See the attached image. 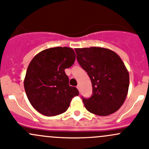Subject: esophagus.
Returning <instances> with one entry per match:
<instances>
[{
	"label": "esophagus",
	"instance_id": "esophagus-1",
	"mask_svg": "<svg viewBox=\"0 0 149 149\" xmlns=\"http://www.w3.org/2000/svg\"><path fill=\"white\" fill-rule=\"evenodd\" d=\"M76 87H77V88H78V89H79V91H80V90H81V86H80V85H78Z\"/></svg>",
	"mask_w": 149,
	"mask_h": 149
}]
</instances>
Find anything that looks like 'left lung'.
Masks as SVG:
<instances>
[{
	"mask_svg": "<svg viewBox=\"0 0 149 149\" xmlns=\"http://www.w3.org/2000/svg\"><path fill=\"white\" fill-rule=\"evenodd\" d=\"M79 65L92 84V95L81 97L86 109L100 116L114 113L125 100L129 73L121 58L106 48L91 47L75 49Z\"/></svg>",
	"mask_w": 149,
	"mask_h": 149,
	"instance_id": "obj_1",
	"label": "left lung"
}]
</instances>
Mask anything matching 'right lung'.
Here are the masks:
<instances>
[{
  "label": "right lung",
  "mask_w": 149,
  "mask_h": 149,
  "mask_svg": "<svg viewBox=\"0 0 149 149\" xmlns=\"http://www.w3.org/2000/svg\"><path fill=\"white\" fill-rule=\"evenodd\" d=\"M76 54L67 47L49 48L30 62L24 79V89L33 107L45 116L65 112L72 99L79 94L69 86L65 69L73 65Z\"/></svg>",
  "instance_id": "obj_1"
}]
</instances>
